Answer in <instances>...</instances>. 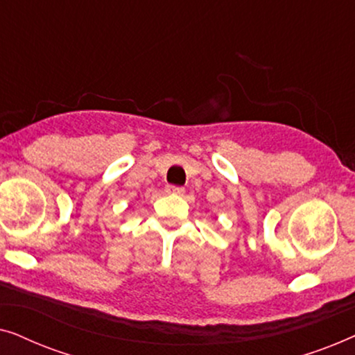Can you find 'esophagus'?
Wrapping results in <instances>:
<instances>
[{
  "mask_svg": "<svg viewBox=\"0 0 355 355\" xmlns=\"http://www.w3.org/2000/svg\"><path fill=\"white\" fill-rule=\"evenodd\" d=\"M164 191H166V193H174V196H182L184 192V187H178V186H166V189H164Z\"/></svg>",
  "mask_w": 355,
  "mask_h": 355,
  "instance_id": "esophagus-1",
  "label": "esophagus"
}]
</instances>
